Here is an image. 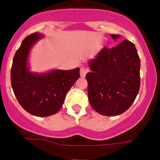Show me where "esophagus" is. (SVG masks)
I'll use <instances>...</instances> for the list:
<instances>
[{
	"label": "esophagus",
	"instance_id": "1",
	"mask_svg": "<svg viewBox=\"0 0 160 160\" xmlns=\"http://www.w3.org/2000/svg\"><path fill=\"white\" fill-rule=\"evenodd\" d=\"M88 72V68H84V67H82V68H80V76H81V77H84V76H85V75H86L87 72Z\"/></svg>",
	"mask_w": 160,
	"mask_h": 160
}]
</instances>
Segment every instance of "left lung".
Instances as JSON below:
<instances>
[{"label":"left lung","mask_w":160,"mask_h":160,"mask_svg":"<svg viewBox=\"0 0 160 160\" xmlns=\"http://www.w3.org/2000/svg\"><path fill=\"white\" fill-rule=\"evenodd\" d=\"M111 36L114 40L119 37ZM89 68L86 80L92 108L107 116L127 111L140 89V58L133 43L124 40L112 48L104 47Z\"/></svg>","instance_id":"8db88e82"}]
</instances>
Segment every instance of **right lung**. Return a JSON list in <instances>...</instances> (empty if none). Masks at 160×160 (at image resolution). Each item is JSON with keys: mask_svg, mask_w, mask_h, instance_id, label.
<instances>
[{"mask_svg": "<svg viewBox=\"0 0 160 160\" xmlns=\"http://www.w3.org/2000/svg\"><path fill=\"white\" fill-rule=\"evenodd\" d=\"M41 37L36 32L22 41L13 59L10 80L21 107L28 113L43 117L61 109L67 92L80 77V69L55 70L41 75L29 72L27 66L29 50Z\"/></svg>", "mask_w": 160, "mask_h": 160, "instance_id": "obj_1", "label": "right lung"}]
</instances>
